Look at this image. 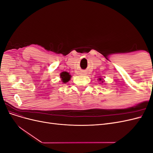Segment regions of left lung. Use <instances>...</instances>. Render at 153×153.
<instances>
[{
    "mask_svg": "<svg viewBox=\"0 0 153 153\" xmlns=\"http://www.w3.org/2000/svg\"><path fill=\"white\" fill-rule=\"evenodd\" d=\"M100 80H101V78H100ZM103 82L102 81V82Z\"/></svg>",
    "mask_w": 153,
    "mask_h": 153,
    "instance_id": "left-lung-1",
    "label": "left lung"
}]
</instances>
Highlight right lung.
I'll list each match as a JSON object with an SVG mask.
<instances>
[{
  "instance_id": "obj_1",
  "label": "right lung",
  "mask_w": 153,
  "mask_h": 153,
  "mask_svg": "<svg viewBox=\"0 0 153 153\" xmlns=\"http://www.w3.org/2000/svg\"><path fill=\"white\" fill-rule=\"evenodd\" d=\"M60 76H61L62 81L63 83H64V84L69 82V80H70V78H71V75H69V73H68L66 71L62 72L61 74H60Z\"/></svg>"
}]
</instances>
